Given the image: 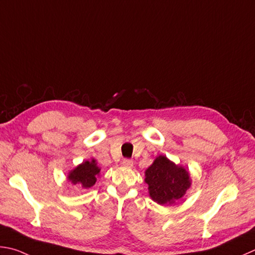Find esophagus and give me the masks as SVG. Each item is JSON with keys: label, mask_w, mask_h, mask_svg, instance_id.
<instances>
[{"label": "esophagus", "mask_w": 255, "mask_h": 255, "mask_svg": "<svg viewBox=\"0 0 255 255\" xmlns=\"http://www.w3.org/2000/svg\"><path fill=\"white\" fill-rule=\"evenodd\" d=\"M122 165L126 167H132L133 166V161L129 160V158H124L122 162Z\"/></svg>", "instance_id": "1"}]
</instances>
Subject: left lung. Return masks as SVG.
<instances>
[{"label": "left lung", "mask_w": 255, "mask_h": 255, "mask_svg": "<svg viewBox=\"0 0 255 255\" xmlns=\"http://www.w3.org/2000/svg\"><path fill=\"white\" fill-rule=\"evenodd\" d=\"M144 181L151 199L161 205L175 203L191 186L190 173L164 155H158L147 167Z\"/></svg>", "instance_id": "obj_1"}]
</instances>
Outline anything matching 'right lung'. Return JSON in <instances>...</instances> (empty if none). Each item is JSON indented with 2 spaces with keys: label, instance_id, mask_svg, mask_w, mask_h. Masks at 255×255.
Listing matches in <instances>:
<instances>
[{
  "label": "right lung",
  "instance_id": "add662e5",
  "mask_svg": "<svg viewBox=\"0 0 255 255\" xmlns=\"http://www.w3.org/2000/svg\"><path fill=\"white\" fill-rule=\"evenodd\" d=\"M101 169L97 164V161L92 158L91 161H84L78 166L70 171L68 180L73 184H80L83 189H89L93 186L100 175Z\"/></svg>",
  "mask_w": 255,
  "mask_h": 255
}]
</instances>
